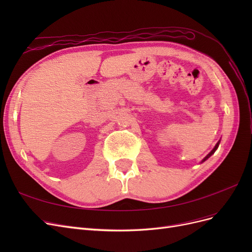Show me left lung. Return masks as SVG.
Masks as SVG:
<instances>
[{
  "label": "left lung",
  "mask_w": 252,
  "mask_h": 252,
  "mask_svg": "<svg viewBox=\"0 0 252 252\" xmlns=\"http://www.w3.org/2000/svg\"><path fill=\"white\" fill-rule=\"evenodd\" d=\"M219 145H220V141H219V142L217 143V145H216V146H215V148H213V149H212V150H211V151L209 152V154H208L207 156H206V157H205V158H204L202 159V162H201V163L205 162V161H206V159H207V158H210V157H211V156H212L213 154H215V152H216V150H217V149H218V147H219Z\"/></svg>",
  "instance_id": "8db88e82"
}]
</instances>
